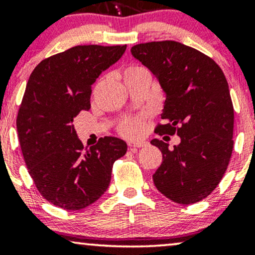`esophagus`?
<instances>
[{"label": "esophagus", "instance_id": "34e87169", "mask_svg": "<svg viewBox=\"0 0 255 255\" xmlns=\"http://www.w3.org/2000/svg\"><path fill=\"white\" fill-rule=\"evenodd\" d=\"M148 142L146 141V140H137V141H129L128 142V146H129L130 148H134V147H145V146H147Z\"/></svg>", "mask_w": 255, "mask_h": 255}]
</instances>
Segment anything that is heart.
Segmentation results:
<instances>
[{"label":"heart","mask_w":255,"mask_h":255,"mask_svg":"<svg viewBox=\"0 0 255 255\" xmlns=\"http://www.w3.org/2000/svg\"><path fill=\"white\" fill-rule=\"evenodd\" d=\"M144 67L140 66V64L131 63L129 66H127L124 71L125 78L130 77V75L136 74V73L144 71ZM144 127V118L142 116H134V118H128L122 120L119 125V130L120 133L125 134V135H134L137 134Z\"/></svg>","instance_id":"obj_1"}]
</instances>
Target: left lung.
<instances>
[{"instance_id": "left-lung-1", "label": "left lung", "mask_w": 255, "mask_h": 255, "mask_svg": "<svg viewBox=\"0 0 255 255\" xmlns=\"http://www.w3.org/2000/svg\"><path fill=\"white\" fill-rule=\"evenodd\" d=\"M130 51L166 93L164 124L154 131L181 137L171 150L151 140L163 154L154 186L177 204L198 203L215 191L233 153L234 107L224 73L211 57L174 40L136 44Z\"/></svg>"}]
</instances>
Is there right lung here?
I'll return each mask as SVG.
<instances>
[{"label":"right lung","mask_w":255,"mask_h":255,"mask_svg":"<svg viewBox=\"0 0 255 255\" xmlns=\"http://www.w3.org/2000/svg\"><path fill=\"white\" fill-rule=\"evenodd\" d=\"M127 45H77L44 58L31 73L16 118L28 174L44 199L64 210H81L109 187L115 160L127 144L104 136L85 148L73 119L91 108L92 84L120 60Z\"/></svg>","instance_id":"obj_1"}]
</instances>
